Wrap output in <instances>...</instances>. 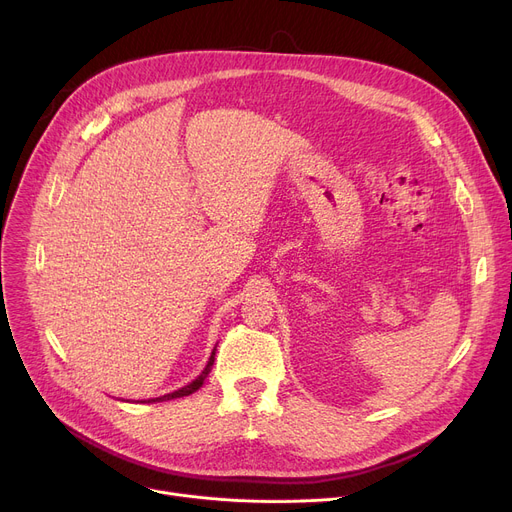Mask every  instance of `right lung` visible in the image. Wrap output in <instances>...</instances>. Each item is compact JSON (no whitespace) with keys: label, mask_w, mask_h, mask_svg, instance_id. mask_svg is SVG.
I'll list each match as a JSON object with an SVG mask.
<instances>
[{"label":"right lung","mask_w":512,"mask_h":512,"mask_svg":"<svg viewBox=\"0 0 512 512\" xmlns=\"http://www.w3.org/2000/svg\"><path fill=\"white\" fill-rule=\"evenodd\" d=\"M213 361H215V348H213V353H211V357H209V361H207L205 369L201 371V375H199L197 380H193L191 384H186L184 388H180V390H176V392L164 394V396H159V398H151V400H143V402H161V400H172V398H182V396H188V394L197 392V390L203 386V382H205L207 375H209V371H211V367H213Z\"/></svg>","instance_id":"obj_1"}]
</instances>
